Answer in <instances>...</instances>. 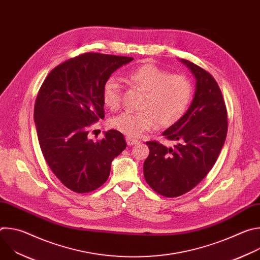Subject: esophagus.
<instances>
[{
    "instance_id": "esophagus-1",
    "label": "esophagus",
    "mask_w": 260,
    "mask_h": 260,
    "mask_svg": "<svg viewBox=\"0 0 260 260\" xmlns=\"http://www.w3.org/2000/svg\"><path fill=\"white\" fill-rule=\"evenodd\" d=\"M126 143H127L128 146H133L135 144H138L139 140H136V139H133V138H126Z\"/></svg>"
}]
</instances>
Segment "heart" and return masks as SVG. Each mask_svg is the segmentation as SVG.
Returning <instances> with one entry per match:
<instances>
[{
    "instance_id": "b5f03b06",
    "label": "heart",
    "mask_w": 260,
    "mask_h": 260,
    "mask_svg": "<svg viewBox=\"0 0 260 260\" xmlns=\"http://www.w3.org/2000/svg\"><path fill=\"white\" fill-rule=\"evenodd\" d=\"M125 81L143 92L136 113L123 112L110 121L112 128L127 137H139L151 129L169 127L184 114L190 99L191 84L182 75H170L167 70L153 63L143 64L125 76ZM120 85L110 78L103 86V102L110 110L120 105Z\"/></svg>"
}]
</instances>
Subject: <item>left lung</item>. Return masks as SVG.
I'll list each match as a JSON object with an SVG mask.
<instances>
[{"instance_id": "1", "label": "left lung", "mask_w": 260, "mask_h": 260, "mask_svg": "<svg viewBox=\"0 0 260 260\" xmlns=\"http://www.w3.org/2000/svg\"><path fill=\"white\" fill-rule=\"evenodd\" d=\"M180 60L196 77L193 100L186 113L162 133L174 146L147 142L149 156L143 167L148 185L167 198L197 186L216 162L228 134L226 107L216 80L193 62Z\"/></svg>"}]
</instances>
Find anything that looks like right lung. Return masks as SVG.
Returning a JSON list of instances; mask_svg holds the SVG:
<instances>
[{
	"mask_svg": "<svg viewBox=\"0 0 260 260\" xmlns=\"http://www.w3.org/2000/svg\"><path fill=\"white\" fill-rule=\"evenodd\" d=\"M134 58L87 52L55 67L37 95L34 118L43 156L69 189L86 193L107 181L111 162L126 148L115 129L102 140L88 139V127L105 117L103 86Z\"/></svg>",
	"mask_w": 260,
	"mask_h": 260,
	"instance_id": "obj_1",
	"label": "right lung"
}]
</instances>
